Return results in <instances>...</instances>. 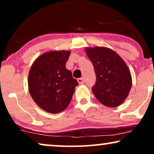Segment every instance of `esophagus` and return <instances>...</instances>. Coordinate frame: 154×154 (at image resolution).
I'll return each mask as SVG.
<instances>
[{"label":"esophagus","instance_id":"esophagus-1","mask_svg":"<svg viewBox=\"0 0 154 154\" xmlns=\"http://www.w3.org/2000/svg\"><path fill=\"white\" fill-rule=\"evenodd\" d=\"M78 82H79V84H83L85 83V80H84L83 78H80V79H78Z\"/></svg>","mask_w":154,"mask_h":154}]
</instances>
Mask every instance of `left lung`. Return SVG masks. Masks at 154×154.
Listing matches in <instances>:
<instances>
[{"label": "left lung", "instance_id": "obj_1", "mask_svg": "<svg viewBox=\"0 0 154 154\" xmlns=\"http://www.w3.org/2000/svg\"><path fill=\"white\" fill-rule=\"evenodd\" d=\"M96 73L92 91L102 104L116 107L123 102L132 87V78L125 62L107 48H86Z\"/></svg>", "mask_w": 154, "mask_h": 154}]
</instances>
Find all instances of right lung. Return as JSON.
I'll use <instances>...</instances> for the list:
<instances>
[{
    "mask_svg": "<svg viewBox=\"0 0 154 154\" xmlns=\"http://www.w3.org/2000/svg\"><path fill=\"white\" fill-rule=\"evenodd\" d=\"M69 54V51L46 52L35 60L29 71L28 85L31 97L49 113L64 111L79 85L66 68Z\"/></svg>",
    "mask_w": 154,
    "mask_h": 154,
    "instance_id": "obj_1",
    "label": "right lung"
}]
</instances>
